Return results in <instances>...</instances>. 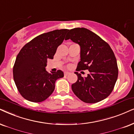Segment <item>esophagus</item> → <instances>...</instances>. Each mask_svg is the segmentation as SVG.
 Here are the masks:
<instances>
[{
  "instance_id": "34e87169",
  "label": "esophagus",
  "mask_w": 134,
  "mask_h": 134,
  "mask_svg": "<svg viewBox=\"0 0 134 134\" xmlns=\"http://www.w3.org/2000/svg\"><path fill=\"white\" fill-rule=\"evenodd\" d=\"M69 74V72H64V75H68Z\"/></svg>"
}]
</instances>
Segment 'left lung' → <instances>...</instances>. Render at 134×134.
I'll use <instances>...</instances> for the list:
<instances>
[{"mask_svg": "<svg viewBox=\"0 0 134 134\" xmlns=\"http://www.w3.org/2000/svg\"><path fill=\"white\" fill-rule=\"evenodd\" d=\"M70 39L80 47V61L77 70H88L87 77L75 72L77 81L72 85L74 94L82 101L95 103L111 94L118 77L114 52L109 45L96 34L85 28L69 30L65 40Z\"/></svg>", "mask_w": 134, "mask_h": 134, "instance_id": "obj_1", "label": "left lung"}]
</instances>
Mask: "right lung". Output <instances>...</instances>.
<instances>
[{
  "mask_svg": "<svg viewBox=\"0 0 134 134\" xmlns=\"http://www.w3.org/2000/svg\"><path fill=\"white\" fill-rule=\"evenodd\" d=\"M69 30H55L41 34L22 47L13 68L15 85L25 99L31 102L44 101L55 89L56 80L64 77L59 70H46L47 59H53Z\"/></svg>",
  "mask_w": 134,
  "mask_h": 134,
  "instance_id": "add662e5",
  "label": "right lung"
}]
</instances>
